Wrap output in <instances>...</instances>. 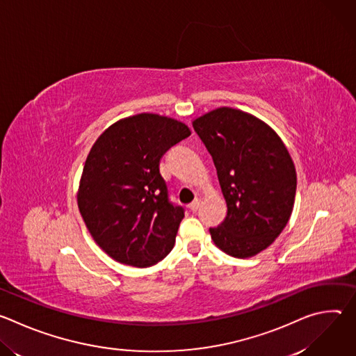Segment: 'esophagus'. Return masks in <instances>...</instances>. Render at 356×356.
<instances>
[{"instance_id":"esophagus-1","label":"esophagus","mask_w":356,"mask_h":356,"mask_svg":"<svg viewBox=\"0 0 356 356\" xmlns=\"http://www.w3.org/2000/svg\"><path fill=\"white\" fill-rule=\"evenodd\" d=\"M188 209H190L193 213H195V211L200 209V200L195 198V200L191 202V204L188 206Z\"/></svg>"}]
</instances>
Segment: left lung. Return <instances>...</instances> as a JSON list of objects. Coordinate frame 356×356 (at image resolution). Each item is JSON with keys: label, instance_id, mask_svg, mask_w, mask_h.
Wrapping results in <instances>:
<instances>
[{"label": "left lung", "instance_id": "obj_1", "mask_svg": "<svg viewBox=\"0 0 356 356\" xmlns=\"http://www.w3.org/2000/svg\"><path fill=\"white\" fill-rule=\"evenodd\" d=\"M213 156L227 217L210 228L214 243L245 259L266 249L290 220L297 176L280 136L249 113L218 107L193 121Z\"/></svg>", "mask_w": 356, "mask_h": 356}]
</instances>
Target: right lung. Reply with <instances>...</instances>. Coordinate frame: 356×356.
<instances>
[{
  "instance_id": "add662e5",
  "label": "right lung",
  "mask_w": 356,
  "mask_h": 356,
  "mask_svg": "<svg viewBox=\"0 0 356 356\" xmlns=\"http://www.w3.org/2000/svg\"><path fill=\"white\" fill-rule=\"evenodd\" d=\"M190 134L181 121L140 113L110 125L91 146L77 206L95 243L114 261L147 268L173 249L184 213L169 202L159 162Z\"/></svg>"
}]
</instances>
